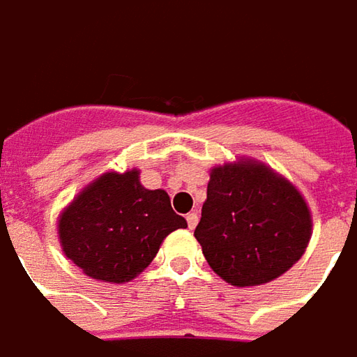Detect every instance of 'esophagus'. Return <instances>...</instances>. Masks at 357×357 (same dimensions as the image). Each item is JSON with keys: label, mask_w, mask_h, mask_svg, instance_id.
Masks as SVG:
<instances>
[{"label": "esophagus", "mask_w": 357, "mask_h": 357, "mask_svg": "<svg viewBox=\"0 0 357 357\" xmlns=\"http://www.w3.org/2000/svg\"><path fill=\"white\" fill-rule=\"evenodd\" d=\"M188 227L190 229H195V225H197V221H199V215H197V211H191V213H188Z\"/></svg>", "instance_id": "esophagus-1"}]
</instances>
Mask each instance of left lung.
Here are the masks:
<instances>
[{
  "mask_svg": "<svg viewBox=\"0 0 357 357\" xmlns=\"http://www.w3.org/2000/svg\"><path fill=\"white\" fill-rule=\"evenodd\" d=\"M193 235L225 282L259 287L284 275L304 255L312 217L289 179L243 158L211 169Z\"/></svg>",
  "mask_w": 357,
  "mask_h": 357,
  "instance_id": "left-lung-1",
  "label": "left lung"
}]
</instances>
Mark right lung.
I'll use <instances>...</instances> for the list:
<instances>
[{
    "mask_svg": "<svg viewBox=\"0 0 357 357\" xmlns=\"http://www.w3.org/2000/svg\"><path fill=\"white\" fill-rule=\"evenodd\" d=\"M188 221L172 209L164 190H146L140 172H106L59 215L63 252L84 275L128 282L154 261L162 241Z\"/></svg>",
    "mask_w": 357,
    "mask_h": 357,
    "instance_id": "add662e5",
    "label": "right lung"
}]
</instances>
